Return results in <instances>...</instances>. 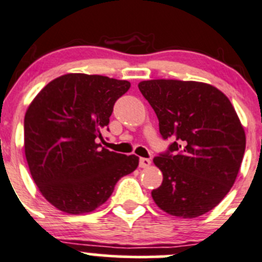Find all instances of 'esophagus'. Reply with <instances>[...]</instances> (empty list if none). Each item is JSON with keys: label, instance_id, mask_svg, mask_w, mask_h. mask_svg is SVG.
<instances>
[{"label": "esophagus", "instance_id": "1", "mask_svg": "<svg viewBox=\"0 0 262 262\" xmlns=\"http://www.w3.org/2000/svg\"><path fill=\"white\" fill-rule=\"evenodd\" d=\"M150 166V160L149 158H139V167L142 168H148Z\"/></svg>", "mask_w": 262, "mask_h": 262}]
</instances>
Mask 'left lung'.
Segmentation results:
<instances>
[{"instance_id": "8db88e82", "label": "left lung", "mask_w": 262, "mask_h": 262, "mask_svg": "<svg viewBox=\"0 0 262 262\" xmlns=\"http://www.w3.org/2000/svg\"><path fill=\"white\" fill-rule=\"evenodd\" d=\"M138 87L157 115L161 136L176 139L153 160L163 175L153 200L180 218L210 212L233 186L244 158L246 134L233 105L204 82L149 80Z\"/></svg>"}]
</instances>
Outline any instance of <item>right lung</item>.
Returning <instances> with one entry per match:
<instances>
[{
    "label": "right lung",
    "mask_w": 262,
    "mask_h": 262,
    "mask_svg": "<svg viewBox=\"0 0 262 262\" xmlns=\"http://www.w3.org/2000/svg\"><path fill=\"white\" fill-rule=\"evenodd\" d=\"M129 87L130 82L106 76L67 73L29 105L24 120L29 170L41 195L60 212H94L112 196L119 179L138 167L137 156L96 143Z\"/></svg>",
    "instance_id": "right-lung-1"
}]
</instances>
